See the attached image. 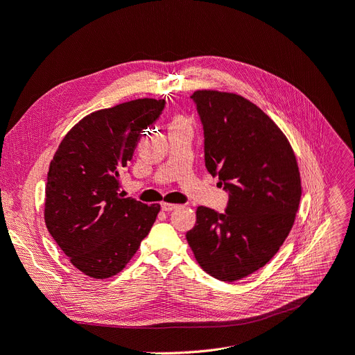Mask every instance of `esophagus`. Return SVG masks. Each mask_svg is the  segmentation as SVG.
<instances>
[{"label": "esophagus", "instance_id": "34e87169", "mask_svg": "<svg viewBox=\"0 0 355 355\" xmlns=\"http://www.w3.org/2000/svg\"><path fill=\"white\" fill-rule=\"evenodd\" d=\"M161 207H162V211H165V212H171V211H174V209H177V207H178V205L168 203V202H162V203H161Z\"/></svg>", "mask_w": 355, "mask_h": 355}]
</instances>
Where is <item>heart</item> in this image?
Masks as SVG:
<instances>
[{
	"instance_id": "obj_1",
	"label": "heart",
	"mask_w": 355,
	"mask_h": 355,
	"mask_svg": "<svg viewBox=\"0 0 355 355\" xmlns=\"http://www.w3.org/2000/svg\"><path fill=\"white\" fill-rule=\"evenodd\" d=\"M178 123H186V121H184V118H181V116H175L174 120H173V124H178Z\"/></svg>"
}]
</instances>
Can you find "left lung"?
I'll use <instances>...</instances> for the list:
<instances>
[{
  "mask_svg": "<svg viewBox=\"0 0 355 355\" xmlns=\"http://www.w3.org/2000/svg\"><path fill=\"white\" fill-rule=\"evenodd\" d=\"M191 99L206 168L230 200L225 214L199 206L186 237L203 270L234 282L263 268L290 234L301 198L297 157L282 130L241 95L202 89Z\"/></svg>",
  "mask_w": 355,
  "mask_h": 355,
  "instance_id": "obj_1",
  "label": "left lung"
}]
</instances>
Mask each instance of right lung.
<instances>
[{"mask_svg":"<svg viewBox=\"0 0 355 355\" xmlns=\"http://www.w3.org/2000/svg\"><path fill=\"white\" fill-rule=\"evenodd\" d=\"M164 107V99L143 98L92 112L64 136L49 164L46 228L73 266L90 278L120 273L161 211L157 203L124 198L120 173Z\"/></svg>","mask_w":355,"mask_h":355,"instance_id":"right-lung-1","label":"right lung"}]
</instances>
